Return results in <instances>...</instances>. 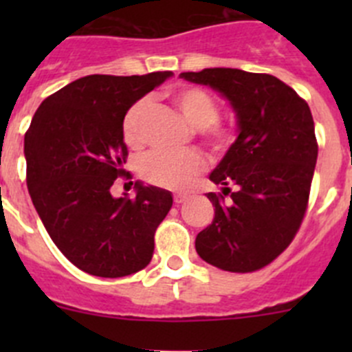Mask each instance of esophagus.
I'll return each instance as SVG.
<instances>
[{
    "instance_id": "esophagus-1",
    "label": "esophagus",
    "mask_w": 352,
    "mask_h": 352,
    "mask_svg": "<svg viewBox=\"0 0 352 352\" xmlns=\"http://www.w3.org/2000/svg\"><path fill=\"white\" fill-rule=\"evenodd\" d=\"M187 194H182V192H177L173 194V201H175V204H182V202L187 201Z\"/></svg>"
}]
</instances>
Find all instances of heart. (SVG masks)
<instances>
[{
  "instance_id": "obj_1",
  "label": "heart",
  "mask_w": 352,
  "mask_h": 352,
  "mask_svg": "<svg viewBox=\"0 0 352 352\" xmlns=\"http://www.w3.org/2000/svg\"><path fill=\"white\" fill-rule=\"evenodd\" d=\"M172 100L194 127H206L209 146L214 151H225L232 146V129L219 126V105L209 91L197 87H182L172 91ZM150 100L141 98L133 104L122 119L124 141L131 148H140L144 141L143 126ZM204 166V160L197 151L186 153H165L153 151L141 162V175L146 182L165 189H184Z\"/></svg>"
}]
</instances>
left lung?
<instances>
[{"instance_id": "obj_1", "label": "left lung", "mask_w": 352, "mask_h": 352, "mask_svg": "<svg viewBox=\"0 0 352 352\" xmlns=\"http://www.w3.org/2000/svg\"><path fill=\"white\" fill-rule=\"evenodd\" d=\"M180 78L219 91L239 133L209 175L223 194H208L214 219L196 250L223 271H257L291 243L307 211L318 155L310 107L272 74L208 67Z\"/></svg>"}]
</instances>
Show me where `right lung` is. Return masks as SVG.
Masks as SVG:
<instances>
[{"label":"right lung","instance_id":"right-lung-1","mask_svg":"<svg viewBox=\"0 0 352 352\" xmlns=\"http://www.w3.org/2000/svg\"><path fill=\"white\" fill-rule=\"evenodd\" d=\"M170 76L80 78L42 102L25 134L32 202L56 247L88 274L122 278L153 257L172 194L136 182V197H113L110 187L126 173L124 116Z\"/></svg>","mask_w":352,"mask_h":352}]
</instances>
